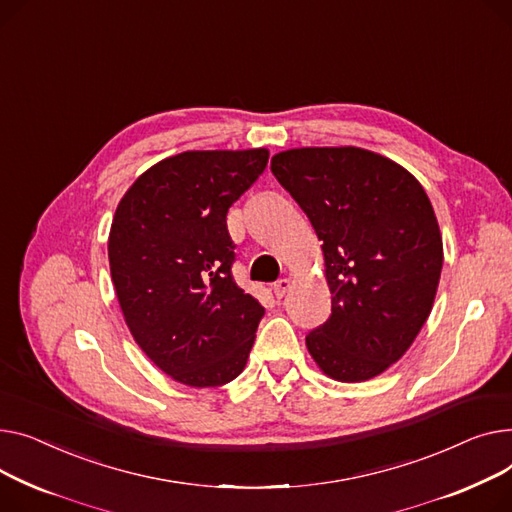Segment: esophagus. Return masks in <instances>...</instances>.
<instances>
[{
  "mask_svg": "<svg viewBox=\"0 0 512 512\" xmlns=\"http://www.w3.org/2000/svg\"><path fill=\"white\" fill-rule=\"evenodd\" d=\"M291 285H293V281H291L289 277H283V279H279V281L275 283V287H273V289H275V295L281 299V297H283V295H285V293L291 289Z\"/></svg>",
  "mask_w": 512,
  "mask_h": 512,
  "instance_id": "esophagus-1",
  "label": "esophagus"
}]
</instances>
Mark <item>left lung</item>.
<instances>
[{
    "instance_id": "8db88e82",
    "label": "left lung",
    "mask_w": 512,
    "mask_h": 512,
    "mask_svg": "<svg viewBox=\"0 0 512 512\" xmlns=\"http://www.w3.org/2000/svg\"><path fill=\"white\" fill-rule=\"evenodd\" d=\"M270 169L322 242L333 314L306 337L316 366L339 382L382 374L419 335L440 283L442 235L426 190L357 146L283 150Z\"/></svg>"
}]
</instances>
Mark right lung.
Returning <instances> with one entry per match:
<instances>
[{"label":"right lung","mask_w":512,"mask_h":512,"mask_svg":"<svg viewBox=\"0 0 512 512\" xmlns=\"http://www.w3.org/2000/svg\"><path fill=\"white\" fill-rule=\"evenodd\" d=\"M266 148L186 150L146 169L109 231L117 302L138 347L204 388L244 372L264 308L231 277L227 210L262 175Z\"/></svg>","instance_id":"1"}]
</instances>
